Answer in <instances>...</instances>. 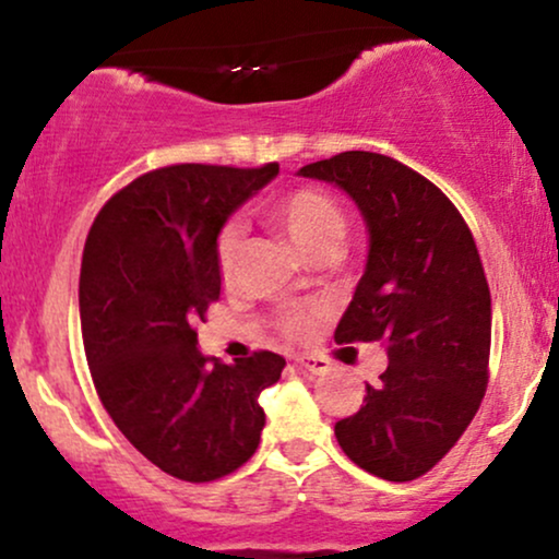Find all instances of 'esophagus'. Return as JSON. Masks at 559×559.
I'll return each mask as SVG.
<instances>
[{
	"mask_svg": "<svg viewBox=\"0 0 559 559\" xmlns=\"http://www.w3.org/2000/svg\"><path fill=\"white\" fill-rule=\"evenodd\" d=\"M294 362H297V368L299 370H305V373H310V376H323V373H329V360H323V357H310V355H299V357H294Z\"/></svg>",
	"mask_w": 559,
	"mask_h": 559,
	"instance_id": "1",
	"label": "esophagus"
}]
</instances>
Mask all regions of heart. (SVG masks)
Here are the masks:
<instances>
[{"mask_svg": "<svg viewBox=\"0 0 559 559\" xmlns=\"http://www.w3.org/2000/svg\"><path fill=\"white\" fill-rule=\"evenodd\" d=\"M271 217L278 228L288 236V241L299 249L305 258H318L323 252H336L346 234V215L342 204L320 189H294L275 199L271 204ZM241 228L226 226L217 236V267L223 275L234 267L236 252H239ZM284 331L288 336H307L312 331L310 312H286Z\"/></svg>", "mask_w": 559, "mask_h": 559, "instance_id": "1", "label": "heart"}]
</instances>
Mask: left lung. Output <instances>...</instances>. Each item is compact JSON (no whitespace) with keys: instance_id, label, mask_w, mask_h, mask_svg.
I'll use <instances>...</instances> for the list:
<instances>
[{"instance_id":"1","label":"left lung","mask_w":559,"mask_h":559,"mask_svg":"<svg viewBox=\"0 0 559 559\" xmlns=\"http://www.w3.org/2000/svg\"><path fill=\"white\" fill-rule=\"evenodd\" d=\"M338 186L368 228V260L338 344L383 342L389 368L336 441L386 480L428 473L457 444L486 391L491 297L463 215L420 173L376 152H342L297 170Z\"/></svg>"}]
</instances>
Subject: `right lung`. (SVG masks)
Here are the masks:
<instances>
[{
  "mask_svg": "<svg viewBox=\"0 0 559 559\" xmlns=\"http://www.w3.org/2000/svg\"><path fill=\"white\" fill-rule=\"evenodd\" d=\"M275 176V163L152 170L88 230L79 305L96 394L120 433L173 478H223L260 444V391L286 360L254 352L223 365L197 349L194 320L221 297L223 226Z\"/></svg>",
  "mask_w": 559,
  "mask_h": 559,
  "instance_id": "right-lung-1",
  "label": "right lung"
}]
</instances>
